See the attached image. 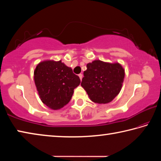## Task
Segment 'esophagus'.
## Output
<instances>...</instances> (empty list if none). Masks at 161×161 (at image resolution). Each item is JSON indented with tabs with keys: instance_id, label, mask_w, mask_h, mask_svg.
<instances>
[{
	"instance_id": "1",
	"label": "esophagus",
	"mask_w": 161,
	"mask_h": 161,
	"mask_svg": "<svg viewBox=\"0 0 161 161\" xmlns=\"http://www.w3.org/2000/svg\"><path fill=\"white\" fill-rule=\"evenodd\" d=\"M79 77H80V80H82V77H83V75L82 74H80V75H79Z\"/></svg>"
}]
</instances>
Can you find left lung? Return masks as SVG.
<instances>
[{"label": "left lung", "instance_id": "left-lung-1", "mask_svg": "<svg viewBox=\"0 0 161 161\" xmlns=\"http://www.w3.org/2000/svg\"><path fill=\"white\" fill-rule=\"evenodd\" d=\"M125 72L119 63L95 60L86 64L81 86L97 103L111 102L121 91Z\"/></svg>", "mask_w": 161, "mask_h": 161}]
</instances>
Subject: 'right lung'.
<instances>
[{
  "label": "right lung",
  "instance_id": "add662e5",
  "mask_svg": "<svg viewBox=\"0 0 161 161\" xmlns=\"http://www.w3.org/2000/svg\"><path fill=\"white\" fill-rule=\"evenodd\" d=\"M34 80L42 102L54 110L69 103L74 89L81 82L72 68L61 61L40 62L34 72Z\"/></svg>",
  "mask_w": 161,
  "mask_h": 161
}]
</instances>
